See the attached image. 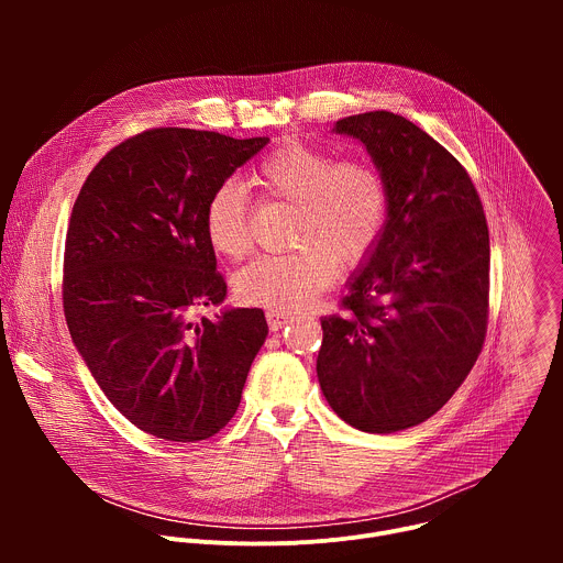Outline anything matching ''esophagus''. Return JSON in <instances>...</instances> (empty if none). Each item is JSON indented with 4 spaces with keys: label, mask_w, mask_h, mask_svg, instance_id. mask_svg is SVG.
<instances>
[{
    "label": "esophagus",
    "mask_w": 563,
    "mask_h": 563,
    "mask_svg": "<svg viewBox=\"0 0 563 563\" xmlns=\"http://www.w3.org/2000/svg\"><path fill=\"white\" fill-rule=\"evenodd\" d=\"M294 316L285 309H267V323L272 328V332H278L283 330L287 323H291Z\"/></svg>",
    "instance_id": "esophagus-1"
}]
</instances>
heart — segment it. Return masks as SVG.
Masks as SVG:
<instances>
[{
  "instance_id": "obj_1",
  "label": "heart",
  "mask_w": 563,
  "mask_h": 563,
  "mask_svg": "<svg viewBox=\"0 0 563 563\" xmlns=\"http://www.w3.org/2000/svg\"><path fill=\"white\" fill-rule=\"evenodd\" d=\"M252 185L296 205L289 254H265L233 278L238 300L298 309L356 267L378 245L387 222V187L363 159H339L332 151L287 140L252 172ZM213 254L240 261L252 250L250 202L238 183L220 185L202 213Z\"/></svg>"
}]
</instances>
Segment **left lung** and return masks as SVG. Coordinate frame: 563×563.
Instances as JSON below:
<instances>
[{
	"mask_svg": "<svg viewBox=\"0 0 563 563\" xmlns=\"http://www.w3.org/2000/svg\"><path fill=\"white\" fill-rule=\"evenodd\" d=\"M387 187L378 245L347 280L343 313L320 318L316 374L332 410L372 434L437 415L486 339L490 235L459 159L389 111L343 118Z\"/></svg>",
	"mask_w": 563,
	"mask_h": 563,
	"instance_id": "obj_1",
	"label": "left lung"
}]
</instances>
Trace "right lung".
Instances as JSON below:
<instances>
[{
    "mask_svg": "<svg viewBox=\"0 0 563 563\" xmlns=\"http://www.w3.org/2000/svg\"><path fill=\"white\" fill-rule=\"evenodd\" d=\"M267 142L151 129L111 148L73 205L62 285L70 339L115 410L157 439L220 432L267 339L258 307L189 320L227 298L205 205Z\"/></svg>",
    "mask_w": 563,
    "mask_h": 563,
    "instance_id": "1",
    "label": "right lung"
}]
</instances>
